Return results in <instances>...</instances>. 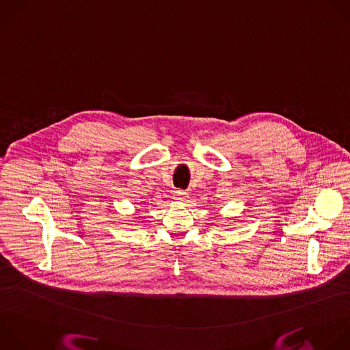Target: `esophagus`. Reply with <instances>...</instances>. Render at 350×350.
<instances>
[{
	"label": "esophagus",
	"instance_id": "esophagus-1",
	"mask_svg": "<svg viewBox=\"0 0 350 350\" xmlns=\"http://www.w3.org/2000/svg\"><path fill=\"white\" fill-rule=\"evenodd\" d=\"M187 198H188V193H187V192H184V191H181V189L174 191V199H176V200L184 202Z\"/></svg>",
	"mask_w": 350,
	"mask_h": 350
}]
</instances>
